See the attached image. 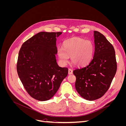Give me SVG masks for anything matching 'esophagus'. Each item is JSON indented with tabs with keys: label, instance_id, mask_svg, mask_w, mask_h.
Returning <instances> with one entry per match:
<instances>
[{
	"label": "esophagus",
	"instance_id": "obj_1",
	"mask_svg": "<svg viewBox=\"0 0 126 126\" xmlns=\"http://www.w3.org/2000/svg\"><path fill=\"white\" fill-rule=\"evenodd\" d=\"M72 72H73V71L72 70V69H68V74L69 75H71L72 74Z\"/></svg>",
	"mask_w": 126,
	"mask_h": 126
}]
</instances>
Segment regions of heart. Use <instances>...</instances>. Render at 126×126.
<instances>
[{
	"instance_id": "b5f03b06",
	"label": "heart",
	"mask_w": 126,
	"mask_h": 126,
	"mask_svg": "<svg viewBox=\"0 0 126 126\" xmlns=\"http://www.w3.org/2000/svg\"><path fill=\"white\" fill-rule=\"evenodd\" d=\"M94 51V45L92 41L79 37L66 40L63 47L59 46L57 48L60 63L63 66L68 62L69 56L76 66H85L92 59Z\"/></svg>"
}]
</instances>
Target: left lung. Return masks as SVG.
<instances>
[{"label": "left lung", "mask_w": 126, "mask_h": 126, "mask_svg": "<svg viewBox=\"0 0 126 126\" xmlns=\"http://www.w3.org/2000/svg\"><path fill=\"white\" fill-rule=\"evenodd\" d=\"M94 53L88 65L73 71L75 88L80 96L93 101L104 96L109 88L117 71L113 46L100 32H94Z\"/></svg>", "instance_id": "8db88e82"}]
</instances>
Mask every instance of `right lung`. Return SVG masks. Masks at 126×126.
<instances>
[{"label":"right lung","instance_id":"add662e5","mask_svg":"<svg viewBox=\"0 0 126 126\" xmlns=\"http://www.w3.org/2000/svg\"><path fill=\"white\" fill-rule=\"evenodd\" d=\"M62 32H40L22 44L17 64L18 75L27 92L39 101L51 99L68 73L57 63V37Z\"/></svg>","mask_w":126,"mask_h":126}]
</instances>
